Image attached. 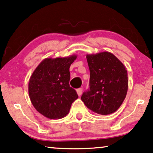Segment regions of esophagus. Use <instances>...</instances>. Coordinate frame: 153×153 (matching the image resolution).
Instances as JSON below:
<instances>
[{"mask_svg":"<svg viewBox=\"0 0 153 153\" xmlns=\"http://www.w3.org/2000/svg\"><path fill=\"white\" fill-rule=\"evenodd\" d=\"M82 88H79L77 90V93H78V96H80L81 94H82Z\"/></svg>","mask_w":153,"mask_h":153,"instance_id":"obj_1","label":"esophagus"}]
</instances>
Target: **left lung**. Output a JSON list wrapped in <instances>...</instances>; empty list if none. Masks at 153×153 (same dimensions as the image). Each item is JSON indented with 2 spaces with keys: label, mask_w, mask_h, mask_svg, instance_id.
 <instances>
[{
  "label": "left lung",
  "mask_w": 153,
  "mask_h": 153,
  "mask_svg": "<svg viewBox=\"0 0 153 153\" xmlns=\"http://www.w3.org/2000/svg\"><path fill=\"white\" fill-rule=\"evenodd\" d=\"M90 71V89L81 100L88 109L102 115L115 112L128 91V73L124 65L108 51L87 54Z\"/></svg>",
  "instance_id": "left-lung-1"
}]
</instances>
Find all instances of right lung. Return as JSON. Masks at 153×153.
<instances>
[{
  "instance_id": "add662e5",
  "label": "right lung",
  "mask_w": 153,
  "mask_h": 153,
  "mask_svg": "<svg viewBox=\"0 0 153 153\" xmlns=\"http://www.w3.org/2000/svg\"><path fill=\"white\" fill-rule=\"evenodd\" d=\"M76 59V55L46 58L31 75L28 85L31 102L45 117L57 119L65 117L78 98L76 91L69 85V68Z\"/></svg>"
}]
</instances>
